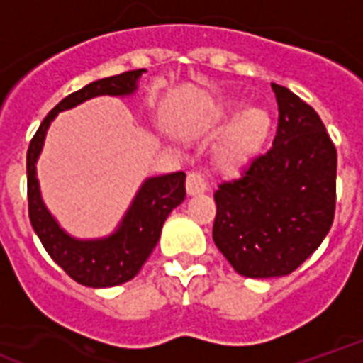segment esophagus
<instances>
[{
	"mask_svg": "<svg viewBox=\"0 0 363 363\" xmlns=\"http://www.w3.org/2000/svg\"><path fill=\"white\" fill-rule=\"evenodd\" d=\"M207 190V182L200 171H192L186 177V192L188 196H196V194H203Z\"/></svg>",
	"mask_w": 363,
	"mask_h": 363,
	"instance_id": "obj_1",
	"label": "esophagus"
}]
</instances>
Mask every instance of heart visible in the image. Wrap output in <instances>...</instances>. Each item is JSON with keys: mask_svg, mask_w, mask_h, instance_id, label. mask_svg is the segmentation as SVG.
Returning a JSON list of instances; mask_svg holds the SVG:
<instances>
[{"mask_svg": "<svg viewBox=\"0 0 363 363\" xmlns=\"http://www.w3.org/2000/svg\"><path fill=\"white\" fill-rule=\"evenodd\" d=\"M228 120H232L230 125L218 138L213 157L223 169H238L251 162L267 145L272 131V114L261 104H247L242 108L240 101H230L223 104L213 125L217 129Z\"/></svg>", "mask_w": 363, "mask_h": 363, "instance_id": "1", "label": "heart"}]
</instances>
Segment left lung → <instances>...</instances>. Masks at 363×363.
<instances>
[{
	"instance_id": "left-lung-1",
	"label": "left lung",
	"mask_w": 363,
	"mask_h": 363,
	"mask_svg": "<svg viewBox=\"0 0 363 363\" xmlns=\"http://www.w3.org/2000/svg\"><path fill=\"white\" fill-rule=\"evenodd\" d=\"M272 148L215 190L213 242L245 278L287 276L328 236L335 215L337 150L316 110L272 83Z\"/></svg>"
}]
</instances>
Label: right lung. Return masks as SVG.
<instances>
[{"mask_svg": "<svg viewBox=\"0 0 363 363\" xmlns=\"http://www.w3.org/2000/svg\"><path fill=\"white\" fill-rule=\"evenodd\" d=\"M146 70H131L118 76L104 77L72 93L52 108L41 121L40 129L30 140L26 154L28 173V215L32 228L43 243L51 259L72 280L87 287H112L135 278L146 259L156 247L163 223L177 206H181L186 188L182 171L146 179L135 194L131 206L120 225L110 236L79 240L70 236L47 209L41 198L35 163L43 150L47 129L59 112L95 99V96H129L138 87V79Z\"/></svg>", "mask_w": 363, "mask_h": 363, "instance_id": "obj_1", "label": "right lung"}]
</instances>
